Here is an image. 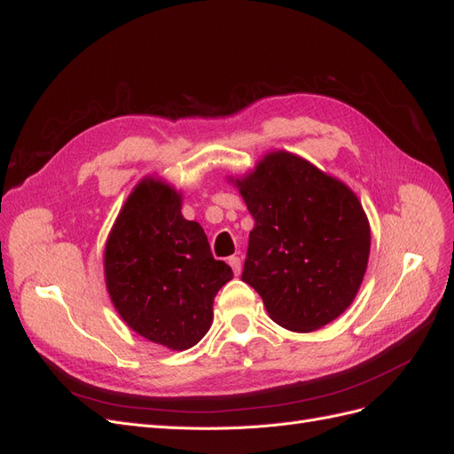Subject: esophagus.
<instances>
[{"instance_id": "34e87169", "label": "esophagus", "mask_w": 454, "mask_h": 454, "mask_svg": "<svg viewBox=\"0 0 454 454\" xmlns=\"http://www.w3.org/2000/svg\"><path fill=\"white\" fill-rule=\"evenodd\" d=\"M229 265L232 267V272H235L239 277L240 270H242V259L239 255H232V257H229Z\"/></svg>"}]
</instances>
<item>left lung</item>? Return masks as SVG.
Wrapping results in <instances>:
<instances>
[{"label": "left lung", "mask_w": 454, "mask_h": 454, "mask_svg": "<svg viewBox=\"0 0 454 454\" xmlns=\"http://www.w3.org/2000/svg\"><path fill=\"white\" fill-rule=\"evenodd\" d=\"M231 182L254 217L242 280L270 320L314 332L345 312L367 269L371 231L362 204L337 177L272 151Z\"/></svg>", "instance_id": "obj_1"}]
</instances>
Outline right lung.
<instances>
[{
    "instance_id": "1",
    "label": "right lung",
    "mask_w": 454,
    "mask_h": 454,
    "mask_svg": "<svg viewBox=\"0 0 454 454\" xmlns=\"http://www.w3.org/2000/svg\"><path fill=\"white\" fill-rule=\"evenodd\" d=\"M107 294L136 333L170 350L206 335L214 297L232 278L214 259L197 222L182 215V195L144 177L122 206L104 252Z\"/></svg>"
}]
</instances>
